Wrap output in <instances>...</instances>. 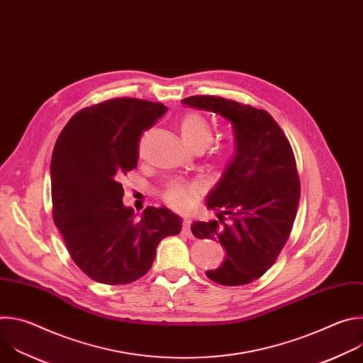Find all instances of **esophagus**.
<instances>
[{"label": "esophagus", "instance_id": "obj_1", "mask_svg": "<svg viewBox=\"0 0 363 363\" xmlns=\"http://www.w3.org/2000/svg\"><path fill=\"white\" fill-rule=\"evenodd\" d=\"M182 234L188 238H192V233H191V223L189 220H184V225H182Z\"/></svg>", "mask_w": 363, "mask_h": 363}]
</instances>
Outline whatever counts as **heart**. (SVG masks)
Returning <instances> with one entry per match:
<instances>
[{
    "label": "heart",
    "mask_w": 363,
    "mask_h": 363,
    "mask_svg": "<svg viewBox=\"0 0 363 363\" xmlns=\"http://www.w3.org/2000/svg\"><path fill=\"white\" fill-rule=\"evenodd\" d=\"M179 132L184 142L192 150H202L214 138V128L199 113H188L181 119ZM233 149L227 145H217L213 147V157L220 164L224 165L231 160ZM198 194V185L189 181H175L168 185L164 191V199L175 210L189 208Z\"/></svg>",
    "instance_id": "obj_1"
}]
</instances>
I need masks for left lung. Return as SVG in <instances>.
<instances>
[{
    "instance_id": "obj_1",
    "label": "left lung",
    "mask_w": 363,
    "mask_h": 363,
    "mask_svg": "<svg viewBox=\"0 0 363 363\" xmlns=\"http://www.w3.org/2000/svg\"><path fill=\"white\" fill-rule=\"evenodd\" d=\"M182 103L225 118L235 135L234 158L206 195L218 220L191 225L196 238L218 240L227 252L223 266L206 277L223 286L252 283L276 263L297 214L300 179L293 149L266 111L216 96H191Z\"/></svg>"
}]
</instances>
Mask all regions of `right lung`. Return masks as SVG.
<instances>
[{"mask_svg": "<svg viewBox=\"0 0 363 363\" xmlns=\"http://www.w3.org/2000/svg\"><path fill=\"white\" fill-rule=\"evenodd\" d=\"M167 111L164 103L111 99L77 112L57 138L50 165L53 220L76 266L97 283L140 279L161 240L181 233V217L165 206H146L136 220L121 184L138 165L142 133Z\"/></svg>", "mask_w": 363, "mask_h": 363, "instance_id": "right-lung-1", "label": "right lung"}]
</instances>
